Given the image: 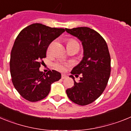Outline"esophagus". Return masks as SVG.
Instances as JSON below:
<instances>
[{"instance_id":"esophagus-1","label":"esophagus","mask_w":131,"mask_h":131,"mask_svg":"<svg viewBox=\"0 0 131 131\" xmlns=\"http://www.w3.org/2000/svg\"><path fill=\"white\" fill-rule=\"evenodd\" d=\"M68 77V76L66 75V74H62V79H66Z\"/></svg>"}]
</instances>
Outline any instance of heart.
Wrapping results in <instances>:
<instances>
[{
    "label": "heart",
    "instance_id": "b5f03b06",
    "mask_svg": "<svg viewBox=\"0 0 131 131\" xmlns=\"http://www.w3.org/2000/svg\"><path fill=\"white\" fill-rule=\"evenodd\" d=\"M79 45V44L77 43V42H76L75 40H73V39L69 40V41H68V46H69V45ZM52 46V45H50L49 46V47H48V53H50V51H51ZM68 66H69V64L66 63H55V65H54V67H55L56 69L59 70V71H64L65 69H66V68Z\"/></svg>",
    "mask_w": 131,
    "mask_h": 131
}]
</instances>
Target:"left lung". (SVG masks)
I'll return each mask as SVG.
<instances>
[{"instance_id":"8db88e82","label":"left lung","mask_w":131,"mask_h":131,"mask_svg":"<svg viewBox=\"0 0 131 131\" xmlns=\"http://www.w3.org/2000/svg\"><path fill=\"white\" fill-rule=\"evenodd\" d=\"M67 33L81 42L83 57L73 68L69 76L74 86L66 90L68 98L77 104L85 106L93 102L106 89L111 72V59L108 47L104 38L98 32L86 27L65 29ZM81 74L78 82L76 77Z\"/></svg>"}]
</instances>
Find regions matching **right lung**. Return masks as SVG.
<instances>
[{
	"label": "right lung",
	"instance_id": "right-lung-1",
	"mask_svg": "<svg viewBox=\"0 0 131 131\" xmlns=\"http://www.w3.org/2000/svg\"><path fill=\"white\" fill-rule=\"evenodd\" d=\"M64 31L33 24L24 28L15 40L10 55V74L15 89L25 100H42L49 94L51 84L61 79L58 71L49 70L45 74L39 68L50 44Z\"/></svg>",
	"mask_w": 131,
	"mask_h": 131
}]
</instances>
